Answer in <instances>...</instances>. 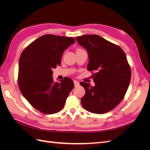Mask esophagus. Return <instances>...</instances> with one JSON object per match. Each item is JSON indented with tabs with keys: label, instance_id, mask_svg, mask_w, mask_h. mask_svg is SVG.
I'll return each instance as SVG.
<instances>
[{
	"label": "esophagus",
	"instance_id": "1",
	"mask_svg": "<svg viewBox=\"0 0 150 150\" xmlns=\"http://www.w3.org/2000/svg\"><path fill=\"white\" fill-rule=\"evenodd\" d=\"M74 84L75 87H77V86H78L79 85V82H78V81H74Z\"/></svg>",
	"mask_w": 150,
	"mask_h": 150
}]
</instances>
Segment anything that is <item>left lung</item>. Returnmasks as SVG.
<instances>
[{
    "instance_id": "left-lung-1",
    "label": "left lung",
    "mask_w": 150,
    "mask_h": 150,
    "mask_svg": "<svg viewBox=\"0 0 150 150\" xmlns=\"http://www.w3.org/2000/svg\"><path fill=\"white\" fill-rule=\"evenodd\" d=\"M88 52L89 71L94 86L85 82L80 84L86 93L81 103L86 110L104 114L116 108L124 98L131 80V69L125 52L119 46L94 35L76 38Z\"/></svg>"
}]
</instances>
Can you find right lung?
<instances>
[{
  "label": "right lung",
  "instance_id": "add662e5",
  "mask_svg": "<svg viewBox=\"0 0 150 150\" xmlns=\"http://www.w3.org/2000/svg\"><path fill=\"white\" fill-rule=\"evenodd\" d=\"M75 42L73 38L44 35L26 47L19 64L18 86L23 96L35 109L54 114L64 108L73 89V81L64 78L54 82L52 69L61 64L64 50Z\"/></svg>",
  "mask_w": 150,
  "mask_h": 150
}]
</instances>
